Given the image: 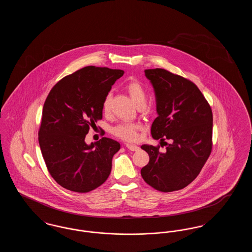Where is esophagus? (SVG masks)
Segmentation results:
<instances>
[{
    "label": "esophagus",
    "instance_id": "obj_1",
    "mask_svg": "<svg viewBox=\"0 0 252 252\" xmlns=\"http://www.w3.org/2000/svg\"><path fill=\"white\" fill-rule=\"evenodd\" d=\"M126 146V148H127L128 150H130V151H138V150L140 149V147L137 146V145H135V144H127Z\"/></svg>",
    "mask_w": 252,
    "mask_h": 252
}]
</instances>
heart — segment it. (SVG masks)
<instances>
[{
  "label": "heart",
  "mask_w": 252,
  "mask_h": 252,
  "mask_svg": "<svg viewBox=\"0 0 252 252\" xmlns=\"http://www.w3.org/2000/svg\"><path fill=\"white\" fill-rule=\"evenodd\" d=\"M126 91L131 97L132 101L138 107H144L146 103V91L144 86L138 80L133 79L126 85ZM111 93H108L102 102V110L105 114H108L110 109ZM141 129V126L137 123H121L112 127L111 132L114 136L126 142H134L138 139V131Z\"/></svg>",
  "instance_id": "obj_1"
}]
</instances>
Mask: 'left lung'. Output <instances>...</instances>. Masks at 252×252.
<instances>
[{
	"label": "left lung",
	"instance_id": "1",
	"mask_svg": "<svg viewBox=\"0 0 252 252\" xmlns=\"http://www.w3.org/2000/svg\"><path fill=\"white\" fill-rule=\"evenodd\" d=\"M153 85L158 117L151 126L152 137L166 145L144 144L149 162L142 168L144 181L160 192L183 189L194 180L213 148V112L197 86L164 69L145 70ZM170 139L167 144L164 141Z\"/></svg>",
	"mask_w": 252,
	"mask_h": 252
}]
</instances>
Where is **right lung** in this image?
Wrapping results in <instances>:
<instances>
[{"mask_svg":"<svg viewBox=\"0 0 252 252\" xmlns=\"http://www.w3.org/2000/svg\"><path fill=\"white\" fill-rule=\"evenodd\" d=\"M123 74L122 70L87 66L63 77L50 91L38 143L50 175L63 188L91 192L108 180L120 144L104 137L88 145L85 137L102 119L104 97Z\"/></svg>","mask_w":252,"mask_h":252,"instance_id":"1","label":"right lung"}]
</instances>
